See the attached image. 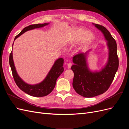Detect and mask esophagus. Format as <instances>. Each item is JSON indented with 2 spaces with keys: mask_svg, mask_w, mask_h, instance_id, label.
<instances>
[{
  "mask_svg": "<svg viewBox=\"0 0 129 129\" xmlns=\"http://www.w3.org/2000/svg\"><path fill=\"white\" fill-rule=\"evenodd\" d=\"M72 64L71 63H67V67L68 68H71V67H72Z\"/></svg>",
  "mask_w": 129,
  "mask_h": 129,
  "instance_id": "34e87169",
  "label": "esophagus"
}]
</instances>
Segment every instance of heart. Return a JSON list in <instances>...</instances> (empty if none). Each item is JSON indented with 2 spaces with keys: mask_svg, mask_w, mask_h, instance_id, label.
Instances as JSON below:
<instances>
[{
  "mask_svg": "<svg viewBox=\"0 0 129 129\" xmlns=\"http://www.w3.org/2000/svg\"><path fill=\"white\" fill-rule=\"evenodd\" d=\"M87 30L84 29H80L76 33V38L78 40H81L84 38L83 42L85 44L91 41L93 39V35L91 33H88Z\"/></svg>",
  "mask_w": 129,
  "mask_h": 129,
  "instance_id": "obj_1",
  "label": "heart"
}]
</instances>
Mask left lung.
<instances>
[{
    "label": "left lung",
    "instance_id": "1",
    "mask_svg": "<svg viewBox=\"0 0 129 129\" xmlns=\"http://www.w3.org/2000/svg\"><path fill=\"white\" fill-rule=\"evenodd\" d=\"M96 28L104 34L107 41L109 58L107 64L99 72H92L88 68L87 52H80L73 57L74 63L71 67L74 74L73 86L75 91L84 97H93L102 94L109 89L114 80L119 66L117 47L115 40L105 27L94 24Z\"/></svg>",
    "mask_w": 129,
    "mask_h": 129
}]
</instances>
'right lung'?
Instances as JSON below:
<instances>
[{
	"label": "right lung",
	"mask_w": 129,
	"mask_h": 129,
	"mask_svg": "<svg viewBox=\"0 0 129 129\" xmlns=\"http://www.w3.org/2000/svg\"><path fill=\"white\" fill-rule=\"evenodd\" d=\"M47 25H48V23H45V24H34L27 26L25 27L21 30V32L15 37L14 40H15L17 38L20 36L21 34L24 33L27 30L34 28H40V27H42ZM63 60H64L62 58H58L57 60L55 61V63H54L51 69L49 72L48 75H47L44 81L40 83L34 85H30L25 83L19 76L18 74H17L13 60L12 50L11 53H10L9 57V63L15 83L17 84V86L22 91H24L27 94L34 97L46 96L53 91V90L55 86L57 78L59 77V76L63 73L64 71L63 66Z\"/></svg>",
	"instance_id": "add662e5"
}]
</instances>
